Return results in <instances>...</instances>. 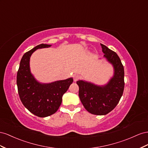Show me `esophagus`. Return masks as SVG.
<instances>
[{"label":"esophagus","mask_w":148,"mask_h":148,"mask_svg":"<svg viewBox=\"0 0 148 148\" xmlns=\"http://www.w3.org/2000/svg\"><path fill=\"white\" fill-rule=\"evenodd\" d=\"M73 79H74V81L76 82L77 80L79 79V75L77 74H74L73 76Z\"/></svg>","instance_id":"esophagus-1"}]
</instances>
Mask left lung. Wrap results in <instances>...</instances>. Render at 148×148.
<instances>
[{
	"instance_id": "left-lung-1",
	"label": "left lung",
	"mask_w": 148,
	"mask_h": 148,
	"mask_svg": "<svg viewBox=\"0 0 148 148\" xmlns=\"http://www.w3.org/2000/svg\"><path fill=\"white\" fill-rule=\"evenodd\" d=\"M103 57L113 67V75L105 85L79 80V96L87 110L94 115H105L115 108L123 95L124 68L119 56L106 46L100 44Z\"/></svg>"
}]
</instances>
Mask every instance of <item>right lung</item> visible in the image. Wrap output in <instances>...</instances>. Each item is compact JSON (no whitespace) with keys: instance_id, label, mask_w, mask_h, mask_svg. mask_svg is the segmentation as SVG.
Wrapping results in <instances>:
<instances>
[{"instance_id":"1","label":"right lung","mask_w":148,"mask_h":148,"mask_svg":"<svg viewBox=\"0 0 148 148\" xmlns=\"http://www.w3.org/2000/svg\"><path fill=\"white\" fill-rule=\"evenodd\" d=\"M51 45L40 44L25 53L20 61L16 76L20 99L28 110L39 117H46L56 113L62 97L73 82V77L51 83H41L30 71L29 60L38 49L49 48Z\"/></svg>"}]
</instances>
